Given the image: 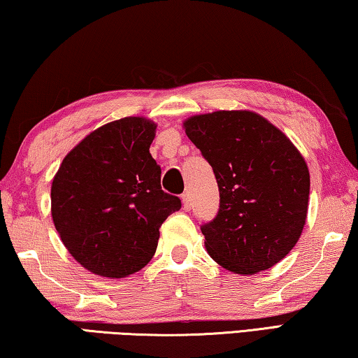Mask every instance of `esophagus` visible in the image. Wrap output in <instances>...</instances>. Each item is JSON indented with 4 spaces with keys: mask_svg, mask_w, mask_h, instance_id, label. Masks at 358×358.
<instances>
[{
    "mask_svg": "<svg viewBox=\"0 0 358 358\" xmlns=\"http://www.w3.org/2000/svg\"><path fill=\"white\" fill-rule=\"evenodd\" d=\"M182 206H184L185 210L192 209V200H190L189 193H184V195H182Z\"/></svg>",
    "mask_w": 358,
    "mask_h": 358,
    "instance_id": "obj_1",
    "label": "esophagus"
}]
</instances>
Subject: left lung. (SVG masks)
Segmentation results:
<instances>
[{
	"instance_id": "obj_1",
	"label": "left lung",
	"mask_w": 358,
	"mask_h": 358,
	"mask_svg": "<svg viewBox=\"0 0 358 358\" xmlns=\"http://www.w3.org/2000/svg\"><path fill=\"white\" fill-rule=\"evenodd\" d=\"M182 125L220 192L217 215L201 227L210 259L243 276L274 266L306 224L309 169L300 150L254 110L198 114Z\"/></svg>"
}]
</instances>
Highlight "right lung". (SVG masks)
Returning a JSON list of instances; mask_svg holds the SVG:
<instances>
[{
  "label": "right lung",
  "mask_w": 358,
  "mask_h": 358,
  "mask_svg": "<svg viewBox=\"0 0 358 358\" xmlns=\"http://www.w3.org/2000/svg\"><path fill=\"white\" fill-rule=\"evenodd\" d=\"M157 124L124 117L93 130L63 158L52 180V220L79 265L122 279L155 254L160 227L180 209L160 187L150 155Z\"/></svg>",
  "instance_id": "obj_1"
}]
</instances>
